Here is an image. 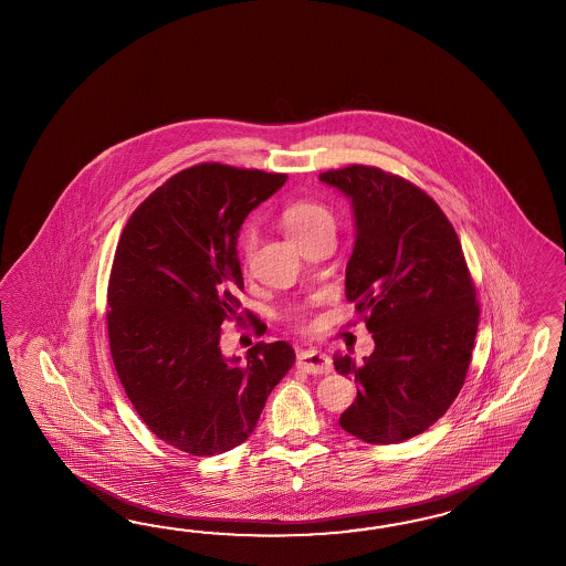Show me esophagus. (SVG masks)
Returning a JSON list of instances; mask_svg holds the SVG:
<instances>
[{
  "label": "esophagus",
  "mask_w": 566,
  "mask_h": 566,
  "mask_svg": "<svg viewBox=\"0 0 566 566\" xmlns=\"http://www.w3.org/2000/svg\"><path fill=\"white\" fill-rule=\"evenodd\" d=\"M296 366L306 374H329L333 370L332 358L321 354L317 349L301 352L296 359Z\"/></svg>",
  "instance_id": "esophagus-1"
}]
</instances>
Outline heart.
<instances>
[{
	"label": "heart",
	"mask_w": 566,
	"mask_h": 566,
	"mask_svg": "<svg viewBox=\"0 0 566 566\" xmlns=\"http://www.w3.org/2000/svg\"><path fill=\"white\" fill-rule=\"evenodd\" d=\"M282 224L286 229V233L290 234V239L294 243H301L306 237L317 233L321 229L333 227V217L327 208L321 207L317 202L298 200V202L284 208ZM255 243H258L255 233L245 234V241H243V255H245V260L251 258Z\"/></svg>",
	"instance_id": "heart-1"
}]
</instances>
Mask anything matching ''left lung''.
<instances>
[{
  "label": "left lung",
  "mask_w": 566,
  "mask_h": 566,
  "mask_svg": "<svg viewBox=\"0 0 566 566\" xmlns=\"http://www.w3.org/2000/svg\"><path fill=\"white\" fill-rule=\"evenodd\" d=\"M318 178L352 198L345 298L376 344L361 366L333 359L359 386L339 426L366 443H399L433 426L467 380L481 315L474 280L452 222L413 181L358 164Z\"/></svg>",
  "instance_id": "obj_1"
}]
</instances>
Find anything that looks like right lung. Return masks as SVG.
<instances>
[{
	"label": "right lung",
	"instance_id": "add662e5",
	"mask_svg": "<svg viewBox=\"0 0 566 566\" xmlns=\"http://www.w3.org/2000/svg\"><path fill=\"white\" fill-rule=\"evenodd\" d=\"M286 178L224 164L188 167L138 205L116 245L106 311L112 361L143 423L181 452L222 454L248 440L296 359L286 342H258L248 361L224 358L219 345L227 321H255L239 301V229Z\"/></svg>",
	"mask_w": 566,
	"mask_h": 566
}]
</instances>
